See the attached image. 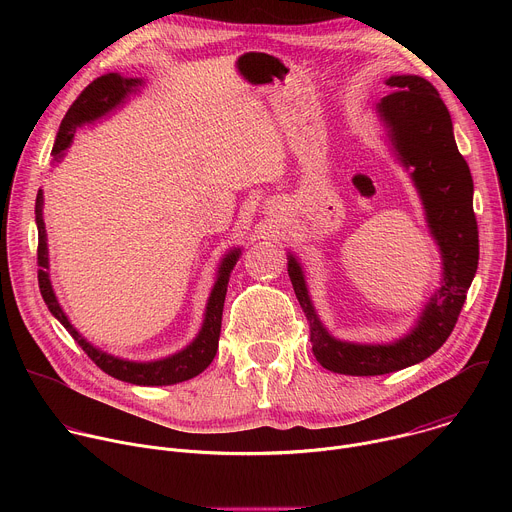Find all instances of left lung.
<instances>
[{"mask_svg": "<svg viewBox=\"0 0 512 512\" xmlns=\"http://www.w3.org/2000/svg\"><path fill=\"white\" fill-rule=\"evenodd\" d=\"M393 91L377 105L399 162L425 208L431 237L442 253V285L425 304L415 328L391 344H354L334 338L320 322L300 261L287 255V273L310 322V342L324 369L352 377L387 375L431 356L452 334L478 269L474 182L454 139L452 117L437 89L417 75H393Z\"/></svg>", "mask_w": 512, "mask_h": 512, "instance_id": "8db88e82", "label": "left lung"}]
</instances>
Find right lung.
Here are the masks:
<instances>
[{
    "label": "right lung",
    "mask_w": 512,
    "mask_h": 512,
    "mask_svg": "<svg viewBox=\"0 0 512 512\" xmlns=\"http://www.w3.org/2000/svg\"><path fill=\"white\" fill-rule=\"evenodd\" d=\"M141 79H125L117 72H109V75H103L95 79L79 97L77 101L70 105L66 111L54 148L52 156L54 160H60L64 156V150L72 143V137H75V131L83 127L85 123H93L99 117L107 115L115 107H119L129 93L137 91L141 87ZM42 190H38L36 196V225H38V285H40V294L50 310V314L68 330V334L77 340V344L87 352V356L97 364V367L111 375L113 379L131 383V385H143V387H162V385H176L182 381H188L196 375H200L208 364L212 362L216 348H218V336H221V322H223V306H225V296H227V285L231 271L235 263L239 261L241 249H233L225 255L221 261V267H218V275L214 281V287L210 291V298L206 304L204 312V322L198 332V336L180 352L152 360V362H135V360H125L113 354L103 352L101 348L93 346L87 342L79 330L72 326L62 312L54 289L50 283L48 275V243H46V229H44V218H42Z\"/></svg>",
    "instance_id": "obj_1"
}]
</instances>
